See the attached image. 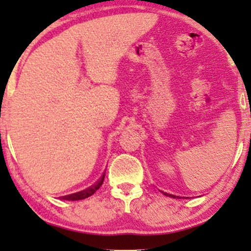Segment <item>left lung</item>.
Here are the masks:
<instances>
[{
    "label": "left lung",
    "instance_id": "left-lung-1",
    "mask_svg": "<svg viewBox=\"0 0 251 251\" xmlns=\"http://www.w3.org/2000/svg\"><path fill=\"white\" fill-rule=\"evenodd\" d=\"M164 195L165 196H169V197H171V198H184V197H179V196H175V195H171V194H168V192H164V191H162Z\"/></svg>",
    "mask_w": 251,
    "mask_h": 251
}]
</instances>
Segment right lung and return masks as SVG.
Returning a JSON list of instances; mask_svg holds the SVG:
<instances>
[{"instance_id":"obj_1","label":"right lung","mask_w":251,"mask_h":251,"mask_svg":"<svg viewBox=\"0 0 251 251\" xmlns=\"http://www.w3.org/2000/svg\"><path fill=\"white\" fill-rule=\"evenodd\" d=\"M105 172H103V174L101 175V177L99 178V180H97L96 184H93V185L89 186V188L82 190V191L75 192V194L61 196V197H59V198H60V200H63V201H80V200H85V198L89 197V196L93 195L94 192H96L97 190L102 185L103 178H105Z\"/></svg>"}]
</instances>
